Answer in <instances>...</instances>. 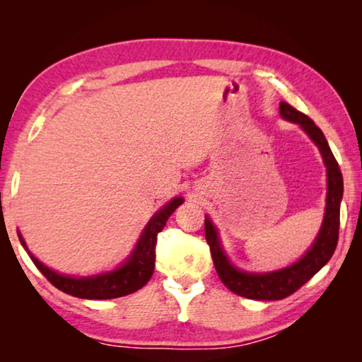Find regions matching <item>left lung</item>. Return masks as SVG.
Segmentation results:
<instances>
[{
    "mask_svg": "<svg viewBox=\"0 0 362 362\" xmlns=\"http://www.w3.org/2000/svg\"><path fill=\"white\" fill-rule=\"evenodd\" d=\"M281 118L298 124L320 150L324 166L327 173V193L326 209L320 233L308 250L297 262L274 272H244L231 263L220 241L218 231L214 226L212 220L206 216L204 231L206 241L209 244L214 265L218 273V278L236 296L252 300H281L289 297L291 293L300 289L306 281H310L320 269L330 260L339 241L340 226V203L343 198V177L339 163L335 161L332 150L324 137L322 131L308 116L300 113L287 102L279 103Z\"/></svg>",
    "mask_w": 362,
    "mask_h": 362,
    "instance_id": "left-lung-1",
    "label": "left lung"
}]
</instances>
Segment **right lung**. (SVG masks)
<instances>
[{
  "instance_id": "1",
  "label": "right lung",
  "mask_w": 362,
  "mask_h": 362,
  "mask_svg": "<svg viewBox=\"0 0 362 362\" xmlns=\"http://www.w3.org/2000/svg\"><path fill=\"white\" fill-rule=\"evenodd\" d=\"M182 203L183 198L179 196V198L170 199L166 206H163L161 209L156 211L155 216L145 225L142 235H140L139 241L134 246L132 252L127 255V259L119 267H116L112 272L90 274V276H71V274L59 273L56 269L46 267L45 263L40 262L30 252L21 231H17V235H19L21 244L28 252L30 259H32L36 268L59 291L70 293L73 297L88 300L118 298L142 289L148 283L153 272H155V246L158 233L163 231L168 218L173 216L174 211Z\"/></svg>"
}]
</instances>
